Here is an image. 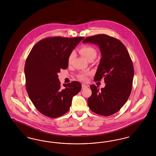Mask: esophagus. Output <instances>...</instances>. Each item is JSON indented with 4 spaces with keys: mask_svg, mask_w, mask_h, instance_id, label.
I'll return each mask as SVG.
<instances>
[{
    "mask_svg": "<svg viewBox=\"0 0 156 156\" xmlns=\"http://www.w3.org/2000/svg\"><path fill=\"white\" fill-rule=\"evenodd\" d=\"M88 87V85H86L85 84H82V89H85V88H87Z\"/></svg>",
    "mask_w": 156,
    "mask_h": 156,
    "instance_id": "obj_1",
    "label": "esophagus"
}]
</instances>
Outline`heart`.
Returning a JSON list of instances; mask_svg holds the SVG:
<instances>
[{
  "instance_id": "obj_1",
  "label": "heart",
  "mask_w": 156,
  "mask_h": 156,
  "mask_svg": "<svg viewBox=\"0 0 156 156\" xmlns=\"http://www.w3.org/2000/svg\"><path fill=\"white\" fill-rule=\"evenodd\" d=\"M79 52H80V54H81L87 60H88L89 58H90L92 57H95L97 55L96 50L94 48H93L92 47H91L90 45H82L81 47L80 48ZM74 53L71 52L70 54V55H69V57L68 59V64H71V62H72L73 59L74 58ZM80 77L83 80H87L86 75H80Z\"/></svg>"
}]
</instances>
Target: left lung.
<instances>
[{
  "mask_svg": "<svg viewBox=\"0 0 156 156\" xmlns=\"http://www.w3.org/2000/svg\"><path fill=\"white\" fill-rule=\"evenodd\" d=\"M82 43L99 47L102 58L94 81H101L104 77L106 83L101 89L95 85H90L92 95L88 105L97 114L111 116L119 111L130 95L134 76L132 61L125 45L106 34L87 37Z\"/></svg>",
  "mask_w": 156,
  "mask_h": 156,
  "instance_id": "obj_1",
  "label": "left lung"
}]
</instances>
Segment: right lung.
Returning a JSON list of instances; mask_svg holds the SVG:
<instances>
[{"mask_svg":"<svg viewBox=\"0 0 156 156\" xmlns=\"http://www.w3.org/2000/svg\"><path fill=\"white\" fill-rule=\"evenodd\" d=\"M83 37L44 38L33 47L25 63L26 88L32 103L41 113L51 118L69 111L73 98L81 90L78 81L61 87L57 74L68 67V59Z\"/></svg>","mask_w":156,"mask_h":156,"instance_id":"add662e5","label":"right lung"}]
</instances>
